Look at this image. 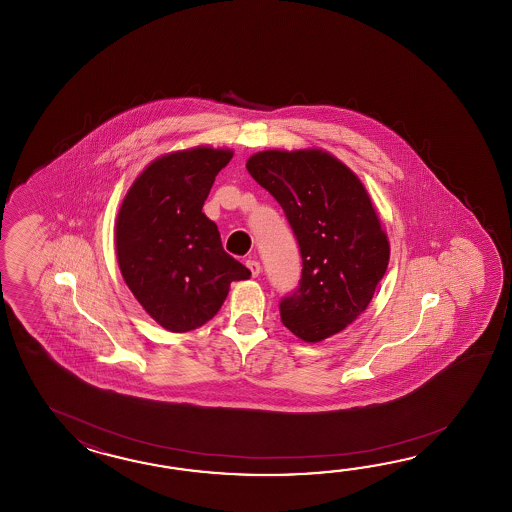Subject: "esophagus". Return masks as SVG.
Listing matches in <instances>:
<instances>
[{"label": "esophagus", "mask_w": 512, "mask_h": 512, "mask_svg": "<svg viewBox=\"0 0 512 512\" xmlns=\"http://www.w3.org/2000/svg\"><path fill=\"white\" fill-rule=\"evenodd\" d=\"M247 267H249V271H251L252 278H256L261 271L260 261L256 260H247Z\"/></svg>", "instance_id": "obj_1"}]
</instances>
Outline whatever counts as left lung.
<instances>
[{
    "instance_id": "obj_1",
    "label": "left lung",
    "mask_w": 512,
    "mask_h": 512,
    "mask_svg": "<svg viewBox=\"0 0 512 512\" xmlns=\"http://www.w3.org/2000/svg\"><path fill=\"white\" fill-rule=\"evenodd\" d=\"M247 170L280 203L302 254L298 287L280 302L283 324L305 342L335 335L366 311L390 260L366 188L322 150H267Z\"/></svg>"
}]
</instances>
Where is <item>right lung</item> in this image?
I'll return each mask as SVG.
<instances>
[{"label": "right lung", "mask_w": 512, "mask_h": 512, "mask_svg": "<svg viewBox=\"0 0 512 512\" xmlns=\"http://www.w3.org/2000/svg\"><path fill=\"white\" fill-rule=\"evenodd\" d=\"M229 150L199 146L153 161L128 190L117 218V258L133 296L174 333L207 324L230 283L251 271L223 251L214 221L201 212Z\"/></svg>", "instance_id": "right-lung-1"}]
</instances>
